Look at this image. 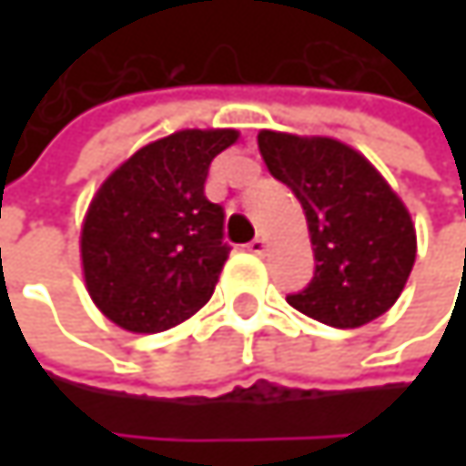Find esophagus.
I'll return each instance as SVG.
<instances>
[{"label":"esophagus","mask_w":466,"mask_h":466,"mask_svg":"<svg viewBox=\"0 0 466 466\" xmlns=\"http://www.w3.org/2000/svg\"><path fill=\"white\" fill-rule=\"evenodd\" d=\"M248 250H250V253H256V256H264V250H267V239H264V237L250 239V242H248Z\"/></svg>","instance_id":"1"}]
</instances>
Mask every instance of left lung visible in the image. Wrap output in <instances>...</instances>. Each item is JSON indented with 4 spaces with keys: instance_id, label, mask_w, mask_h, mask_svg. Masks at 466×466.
<instances>
[{
    "instance_id": "obj_1",
    "label": "left lung",
    "mask_w": 466,
    "mask_h": 466,
    "mask_svg": "<svg viewBox=\"0 0 466 466\" xmlns=\"http://www.w3.org/2000/svg\"><path fill=\"white\" fill-rule=\"evenodd\" d=\"M258 150L269 175L299 199L316 256L313 280L289 294V305L337 329L383 316L416 261V227L402 199L345 142L264 129Z\"/></svg>"
}]
</instances>
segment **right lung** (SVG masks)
Wrapping results in <instances>:
<instances>
[{
    "instance_id": "add662e5",
    "label": "right lung",
    "mask_w": 466,
    "mask_h": 466,
    "mask_svg": "<svg viewBox=\"0 0 466 466\" xmlns=\"http://www.w3.org/2000/svg\"><path fill=\"white\" fill-rule=\"evenodd\" d=\"M234 129H183L140 147L96 191L80 232L86 289L121 329L183 324L216 291L229 245L224 208L205 197L210 161Z\"/></svg>"
}]
</instances>
